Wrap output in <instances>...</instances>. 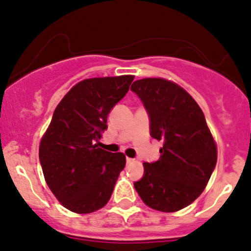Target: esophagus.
<instances>
[{"mask_svg":"<svg viewBox=\"0 0 251 251\" xmlns=\"http://www.w3.org/2000/svg\"><path fill=\"white\" fill-rule=\"evenodd\" d=\"M133 162V159H132V158H126V163H132Z\"/></svg>","mask_w":251,"mask_h":251,"instance_id":"esophagus-1","label":"esophagus"}]
</instances>
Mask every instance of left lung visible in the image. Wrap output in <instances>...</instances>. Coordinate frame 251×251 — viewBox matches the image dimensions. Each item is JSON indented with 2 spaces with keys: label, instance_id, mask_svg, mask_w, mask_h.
<instances>
[{
  "label": "left lung",
  "instance_id": "8db88e82",
  "mask_svg": "<svg viewBox=\"0 0 251 251\" xmlns=\"http://www.w3.org/2000/svg\"><path fill=\"white\" fill-rule=\"evenodd\" d=\"M131 91L147 111L151 136L163 142L159 159L143 163L136 191L153 210H181L201 195L217 162L205 115L190 94L167 79H138Z\"/></svg>",
  "mask_w": 251,
  "mask_h": 251
}]
</instances>
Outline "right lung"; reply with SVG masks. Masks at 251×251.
<instances>
[{
    "label": "right lung",
    "instance_id": "add662e5",
    "mask_svg": "<svg viewBox=\"0 0 251 251\" xmlns=\"http://www.w3.org/2000/svg\"><path fill=\"white\" fill-rule=\"evenodd\" d=\"M133 76L89 78L77 83L53 111L41 138L39 159L46 184L67 210L91 213L110 199L125 168L123 153L97 146L111 109L128 92Z\"/></svg>",
    "mask_w": 251,
    "mask_h": 251
}]
</instances>
